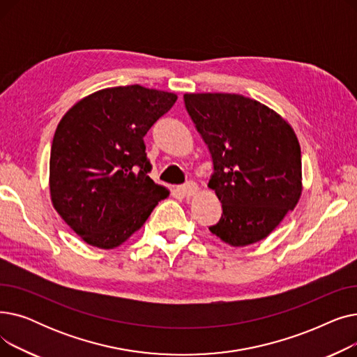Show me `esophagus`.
<instances>
[{"instance_id": "esophagus-1", "label": "esophagus", "mask_w": 357, "mask_h": 357, "mask_svg": "<svg viewBox=\"0 0 357 357\" xmlns=\"http://www.w3.org/2000/svg\"><path fill=\"white\" fill-rule=\"evenodd\" d=\"M178 191L181 195L190 198L198 192V185L195 182H186V183L178 186Z\"/></svg>"}]
</instances>
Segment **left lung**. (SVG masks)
<instances>
[{
    "label": "left lung",
    "mask_w": 357,
    "mask_h": 357,
    "mask_svg": "<svg viewBox=\"0 0 357 357\" xmlns=\"http://www.w3.org/2000/svg\"><path fill=\"white\" fill-rule=\"evenodd\" d=\"M183 101L213 158L208 186L222 214L210 231L234 248L264 240L303 192L294 128L272 108L238 93H185Z\"/></svg>",
    "instance_id": "1"
}]
</instances>
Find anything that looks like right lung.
<instances>
[{
	"label": "right lung",
	"mask_w": 357,
	"mask_h": 357,
	"mask_svg": "<svg viewBox=\"0 0 357 357\" xmlns=\"http://www.w3.org/2000/svg\"><path fill=\"white\" fill-rule=\"evenodd\" d=\"M178 96L142 85L105 88L75 104L50 150L54 210L85 243L116 249L169 195L149 178L143 137Z\"/></svg>",
	"instance_id": "1"
}]
</instances>
